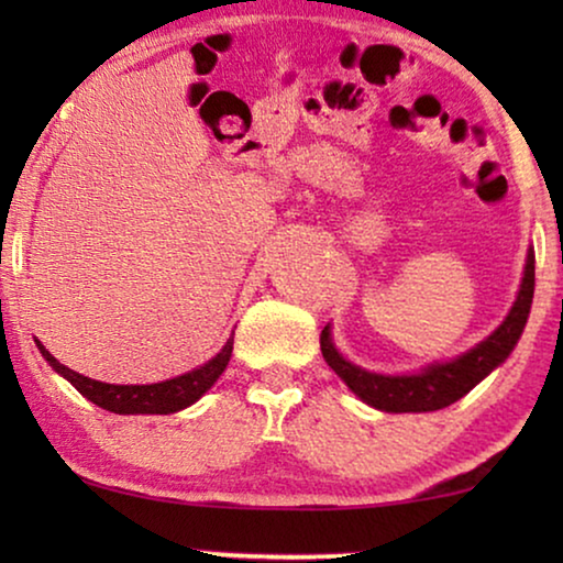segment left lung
<instances>
[{
  "instance_id": "8db88e82",
  "label": "left lung",
  "mask_w": 563,
  "mask_h": 563,
  "mask_svg": "<svg viewBox=\"0 0 563 563\" xmlns=\"http://www.w3.org/2000/svg\"><path fill=\"white\" fill-rule=\"evenodd\" d=\"M533 289H536V256L528 251L526 274H522V284L515 299L512 310L507 312L495 333L484 338L479 345L466 351L464 356L443 361V364H430L422 368L420 374H402V376H387L366 372L351 361H345L330 338V325L320 333V351L328 366L349 384L353 395L364 399L366 405L376 407L382 412H433L443 410L468 395L484 376L503 364L510 356L515 343L520 341L522 328H526L530 305H533Z\"/></svg>"
}]
</instances>
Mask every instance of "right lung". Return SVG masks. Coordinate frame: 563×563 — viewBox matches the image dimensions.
Here are the masks:
<instances>
[{"instance_id":"add662e5","label":"right lung","mask_w":563,"mask_h":563,"mask_svg":"<svg viewBox=\"0 0 563 563\" xmlns=\"http://www.w3.org/2000/svg\"><path fill=\"white\" fill-rule=\"evenodd\" d=\"M41 349L43 358L56 368V372L74 384L89 402H95L102 410H110L114 415H168L179 412L184 407L195 405L214 382L220 379V374L225 372L230 356H233V338H228V343L222 345L218 356L207 361L195 372L174 376V379L158 382V384H107L89 379V376L76 374L74 368L58 364L56 358L45 351L41 341H35Z\"/></svg>"}]
</instances>
